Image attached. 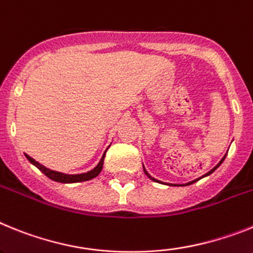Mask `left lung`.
I'll list each match as a JSON object with an SVG mask.
<instances>
[{
  "mask_svg": "<svg viewBox=\"0 0 253 253\" xmlns=\"http://www.w3.org/2000/svg\"><path fill=\"white\" fill-rule=\"evenodd\" d=\"M225 157H227V154H225V155H224V157H223V158H221V160H220V162H219V163H218V164H216V166H215V167H214V168H212V169H211V170H209V172H208V173H206V174H204V175H203V177H200V178H196V179H193V181L188 182V183H184V184H174V183H166V184H168V186H188V184H192V183H195V182H197V181H199V179L204 178V177H208V175H210V174H211V173H212V172H215V170H216V169H218V168H219V167H220V164H221V163H223V162H224V159H225ZM142 167H144V166H142ZM144 173H145V174H146V175H148V177H149V178H150V179H151V181H154V182H158V183H163V182H160V181H158V179L153 178V177H151V175H150V174H149V173H148V170H146V169H145V167H144Z\"/></svg>",
  "mask_w": 253,
  "mask_h": 253,
  "instance_id": "8db88e82",
  "label": "left lung"
}]
</instances>
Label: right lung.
<instances>
[{"mask_svg":"<svg viewBox=\"0 0 253 253\" xmlns=\"http://www.w3.org/2000/svg\"><path fill=\"white\" fill-rule=\"evenodd\" d=\"M109 148V146H108ZM107 148V149H108ZM105 153H107V150L104 151V154H103V157L100 158L99 163L96 164L95 168H93L91 170H89V172L86 173H80V174H66V173H61V172H56V170H52V169L47 168V167L42 166L41 163H38L37 160L33 159L32 157H29L28 154H25L26 159L29 160L30 163L33 164V166H35L37 168L41 170L43 174H45L49 179H52V181H56V182H60V183H78V182H84V181H90V179L95 178L96 175L99 174L100 172H102L103 169V164H104V157H105Z\"/></svg>","mask_w":253,"mask_h":253,"instance_id":"right-lung-1","label":"right lung"}]
</instances>
